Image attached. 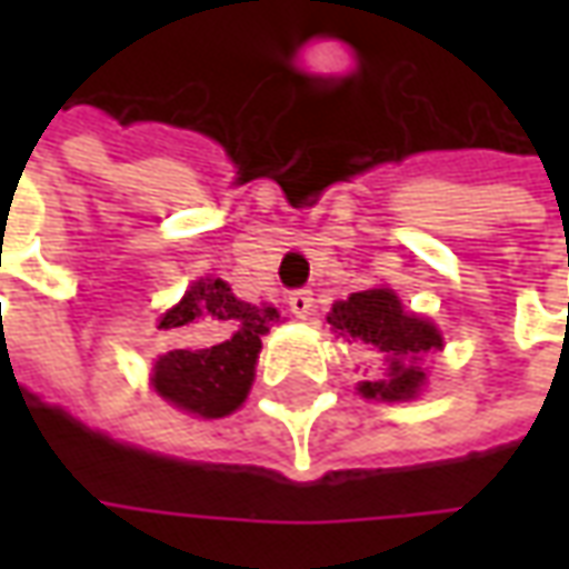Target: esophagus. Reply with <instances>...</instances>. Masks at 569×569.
Here are the masks:
<instances>
[{
    "label": "esophagus",
    "instance_id": "34e87169",
    "mask_svg": "<svg viewBox=\"0 0 569 569\" xmlns=\"http://www.w3.org/2000/svg\"><path fill=\"white\" fill-rule=\"evenodd\" d=\"M289 310L296 313L298 320H308V313L313 310V292H310V289H296V292H289Z\"/></svg>",
    "mask_w": 569,
    "mask_h": 569
}]
</instances>
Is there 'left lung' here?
<instances>
[{"label": "left lung", "mask_w": 569, "mask_h": 569, "mask_svg": "<svg viewBox=\"0 0 569 569\" xmlns=\"http://www.w3.org/2000/svg\"><path fill=\"white\" fill-rule=\"evenodd\" d=\"M332 329L357 345L371 347L390 366L387 381H362L359 393L366 399H411L423 383L418 359L432 347H441L436 326L402 310V301L390 289H366L338 301L329 313Z\"/></svg>", "instance_id": "8db88e82"}]
</instances>
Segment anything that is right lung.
<instances>
[{
	"mask_svg": "<svg viewBox=\"0 0 569 569\" xmlns=\"http://www.w3.org/2000/svg\"><path fill=\"white\" fill-rule=\"evenodd\" d=\"M277 310L247 305L222 280H198L173 310H167L161 329L198 322L207 345L170 350L154 362V390L200 418H224L247 399L261 335L271 329Z\"/></svg>",
	"mask_w": 569,
	"mask_h": 569,
	"instance_id": "1",
	"label": "right lung"
}]
</instances>
